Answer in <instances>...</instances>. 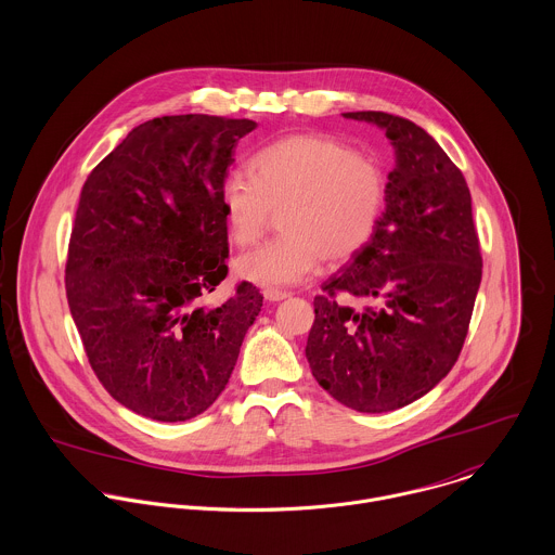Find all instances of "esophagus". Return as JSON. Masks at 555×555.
Segmentation results:
<instances>
[{"label": "esophagus", "instance_id": "obj_1", "mask_svg": "<svg viewBox=\"0 0 555 555\" xmlns=\"http://www.w3.org/2000/svg\"><path fill=\"white\" fill-rule=\"evenodd\" d=\"M286 297H288V293H284V291H275V288H267V291H264V299L271 301V304L284 301Z\"/></svg>", "mask_w": 555, "mask_h": 555}]
</instances>
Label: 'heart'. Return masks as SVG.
I'll return each instance as SVG.
<instances>
[{
  "label": "heart",
  "mask_w": 555,
  "mask_h": 555,
  "mask_svg": "<svg viewBox=\"0 0 555 555\" xmlns=\"http://www.w3.org/2000/svg\"><path fill=\"white\" fill-rule=\"evenodd\" d=\"M247 175L220 185L229 237L241 247L280 211V237L238 256L235 271L262 288H284L317 273L322 258L341 264L361 254L380 224L387 179L380 164L326 134H288L260 147Z\"/></svg>",
  "instance_id": "obj_1"
}]
</instances>
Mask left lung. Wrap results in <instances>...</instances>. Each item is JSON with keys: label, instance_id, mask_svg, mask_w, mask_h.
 <instances>
[{"label": "left lung", "instance_id": "1", "mask_svg": "<svg viewBox=\"0 0 555 555\" xmlns=\"http://www.w3.org/2000/svg\"><path fill=\"white\" fill-rule=\"evenodd\" d=\"M344 117L383 128L397 164L376 235L314 299L306 357L339 403L389 412L429 393L455 365L482 258L468 183L444 150L397 115Z\"/></svg>", "mask_w": 555, "mask_h": 555}]
</instances>
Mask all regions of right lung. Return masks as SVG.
<instances>
[{"label": "right lung", "instance_id": "right-lung-1", "mask_svg": "<svg viewBox=\"0 0 555 555\" xmlns=\"http://www.w3.org/2000/svg\"><path fill=\"white\" fill-rule=\"evenodd\" d=\"M251 119L168 115L137 126L87 177L66 295L89 365L121 405L177 423L224 391L262 295L227 278L220 185Z\"/></svg>", "mask_w": 555, "mask_h": 555}]
</instances>
